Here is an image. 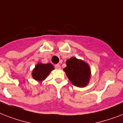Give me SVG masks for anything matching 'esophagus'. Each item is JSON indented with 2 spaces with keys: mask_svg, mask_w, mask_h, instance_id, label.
<instances>
[{
  "mask_svg": "<svg viewBox=\"0 0 123 123\" xmlns=\"http://www.w3.org/2000/svg\"><path fill=\"white\" fill-rule=\"evenodd\" d=\"M55 69H61V66H60V65L59 64H57L55 65Z\"/></svg>",
  "mask_w": 123,
  "mask_h": 123,
  "instance_id": "obj_1",
  "label": "esophagus"
}]
</instances>
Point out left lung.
<instances>
[{"instance_id":"left-lung-1","label":"left lung","mask_w":123,"mask_h":123,"mask_svg":"<svg viewBox=\"0 0 123 123\" xmlns=\"http://www.w3.org/2000/svg\"><path fill=\"white\" fill-rule=\"evenodd\" d=\"M66 67L63 70L73 85L85 87L89 83L91 69L88 64L84 61L72 57L66 62Z\"/></svg>"}]
</instances>
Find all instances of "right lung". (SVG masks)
<instances>
[{
	"label": "right lung",
	"mask_w": 123,
	"mask_h": 123,
	"mask_svg": "<svg viewBox=\"0 0 123 123\" xmlns=\"http://www.w3.org/2000/svg\"><path fill=\"white\" fill-rule=\"evenodd\" d=\"M53 69H54V67L52 64H43L38 62L36 64L35 68L33 69L31 75L35 80L42 83L47 78L48 75Z\"/></svg>",
	"instance_id": "1"
}]
</instances>
